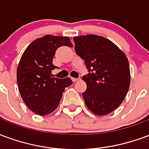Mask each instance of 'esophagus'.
<instances>
[{
  "label": "esophagus",
  "mask_w": 149,
  "mask_h": 149,
  "mask_svg": "<svg viewBox=\"0 0 149 149\" xmlns=\"http://www.w3.org/2000/svg\"><path fill=\"white\" fill-rule=\"evenodd\" d=\"M71 80L73 81V82H78V81H79V80H81V79H80V78H79V79H75V78H71Z\"/></svg>",
  "instance_id": "34e87169"
}]
</instances>
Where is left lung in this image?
<instances>
[{"mask_svg": "<svg viewBox=\"0 0 149 149\" xmlns=\"http://www.w3.org/2000/svg\"><path fill=\"white\" fill-rule=\"evenodd\" d=\"M74 51L84 60L89 73L82 76L86 90L82 93L86 106L97 115L108 114L120 106L130 84L126 55L102 36H75Z\"/></svg>", "mask_w": 149, "mask_h": 149, "instance_id": "1", "label": "left lung"}]
</instances>
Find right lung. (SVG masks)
Instances as JSON below:
<instances>
[{
	"label": "right lung",
	"instance_id": "1",
	"mask_svg": "<svg viewBox=\"0 0 149 149\" xmlns=\"http://www.w3.org/2000/svg\"><path fill=\"white\" fill-rule=\"evenodd\" d=\"M72 47L70 38L46 35L35 40L23 53L17 67L19 94L26 106L40 116L58 107L65 88L73 82L70 78L58 79L52 71V60L60 47Z\"/></svg>",
	"mask_w": 149,
	"mask_h": 149
}]
</instances>
